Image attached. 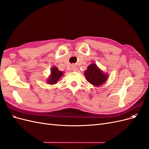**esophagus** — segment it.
<instances>
[{"mask_svg": "<svg viewBox=\"0 0 149 149\" xmlns=\"http://www.w3.org/2000/svg\"><path fill=\"white\" fill-rule=\"evenodd\" d=\"M71 70L73 71H76L77 70V67H76L75 65H72L71 67Z\"/></svg>", "mask_w": 149, "mask_h": 149, "instance_id": "obj_1", "label": "esophagus"}]
</instances>
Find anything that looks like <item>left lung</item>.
<instances>
[{
  "instance_id": "8db88e82",
  "label": "left lung",
  "mask_w": 149,
  "mask_h": 149,
  "mask_svg": "<svg viewBox=\"0 0 149 149\" xmlns=\"http://www.w3.org/2000/svg\"><path fill=\"white\" fill-rule=\"evenodd\" d=\"M84 74L88 81L95 86H99L104 83L108 77L107 74L104 73L103 71L94 63L88 66Z\"/></svg>"
}]
</instances>
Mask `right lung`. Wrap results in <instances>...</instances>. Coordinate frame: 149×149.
I'll list each match as a JSON object with an SVG mask.
<instances>
[{"instance_id":"obj_1","label":"right lung","mask_w":149,"mask_h":149,"mask_svg":"<svg viewBox=\"0 0 149 149\" xmlns=\"http://www.w3.org/2000/svg\"><path fill=\"white\" fill-rule=\"evenodd\" d=\"M63 75V71L58 70L57 67H52L51 69V74L49 75L47 81V83L49 84H55L57 83L58 81L60 79Z\"/></svg>"}]
</instances>
